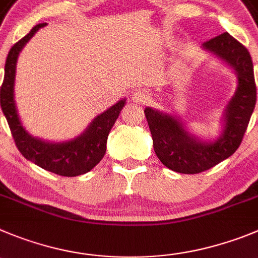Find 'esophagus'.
Masks as SVG:
<instances>
[{"label":"esophagus","instance_id":"34e87169","mask_svg":"<svg viewBox=\"0 0 258 258\" xmlns=\"http://www.w3.org/2000/svg\"><path fill=\"white\" fill-rule=\"evenodd\" d=\"M131 99L137 104H146L149 102V93L145 89H136L132 91Z\"/></svg>","mask_w":258,"mask_h":258}]
</instances>
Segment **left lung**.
Masks as SVG:
<instances>
[{
	"mask_svg": "<svg viewBox=\"0 0 258 258\" xmlns=\"http://www.w3.org/2000/svg\"><path fill=\"white\" fill-rule=\"evenodd\" d=\"M202 49L228 64L237 75V89L224 108L221 130L215 140H202L187 130L180 118L146 107L145 117L153 137L154 151L167 168L196 174L215 167L239 148L256 105V84L249 52L229 33L201 45Z\"/></svg>",
	"mask_w": 258,
	"mask_h": 258,
	"instance_id": "obj_1",
	"label": "left lung"
}]
</instances>
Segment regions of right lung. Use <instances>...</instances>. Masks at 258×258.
<instances>
[{
  "instance_id": "right-lung-1",
  "label": "right lung",
  "mask_w": 258,
  "mask_h": 258,
  "mask_svg": "<svg viewBox=\"0 0 258 258\" xmlns=\"http://www.w3.org/2000/svg\"><path fill=\"white\" fill-rule=\"evenodd\" d=\"M47 24H38L23 39L10 49L5 64V78L0 89L2 112L7 119L11 134L19 151L23 156L38 167L63 177H76L93 169L104 156L107 150V139L119 112L126 104L121 99L107 110L96 115L85 131L75 139L59 143L42 140L31 136L23 126L15 103L16 63L21 49L40 28Z\"/></svg>"
}]
</instances>
